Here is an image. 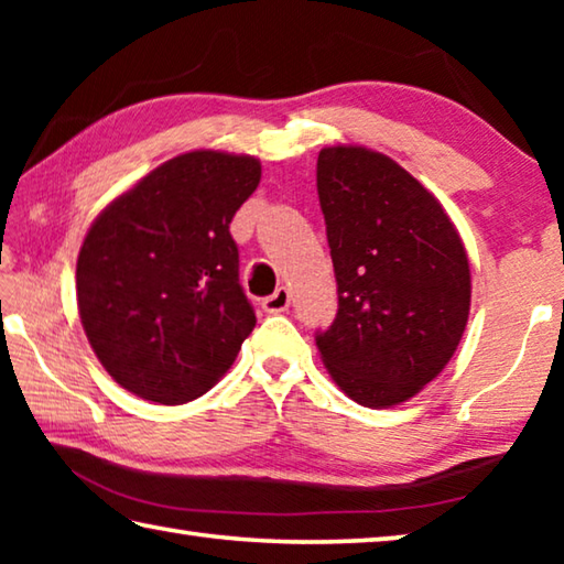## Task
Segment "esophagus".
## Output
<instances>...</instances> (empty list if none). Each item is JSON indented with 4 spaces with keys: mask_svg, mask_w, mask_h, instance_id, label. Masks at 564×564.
<instances>
[{
    "mask_svg": "<svg viewBox=\"0 0 564 564\" xmlns=\"http://www.w3.org/2000/svg\"><path fill=\"white\" fill-rule=\"evenodd\" d=\"M289 305H291V293H289V289H285V285H279V289L263 299V311L265 313H283L285 308H289Z\"/></svg>",
    "mask_w": 564,
    "mask_h": 564,
    "instance_id": "1",
    "label": "esophagus"
}]
</instances>
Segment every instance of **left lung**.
Listing matches in <instances>:
<instances>
[{"mask_svg": "<svg viewBox=\"0 0 564 564\" xmlns=\"http://www.w3.org/2000/svg\"><path fill=\"white\" fill-rule=\"evenodd\" d=\"M338 313L316 346L330 378L366 408L405 403L441 373L470 313V263L437 198L362 147L318 154Z\"/></svg>", "mask_w": 564, "mask_h": 564, "instance_id": "obj_1", "label": "left lung"}]
</instances>
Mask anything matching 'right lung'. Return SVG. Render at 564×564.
Segmentation results:
<instances>
[{"label":"right lung","mask_w":564,"mask_h":564,"mask_svg":"<svg viewBox=\"0 0 564 564\" xmlns=\"http://www.w3.org/2000/svg\"><path fill=\"white\" fill-rule=\"evenodd\" d=\"M259 181V159L188 151L91 224L76 261L79 318L129 393L188 403L234 366L256 313L228 226Z\"/></svg>","instance_id":"add662e5"}]
</instances>
